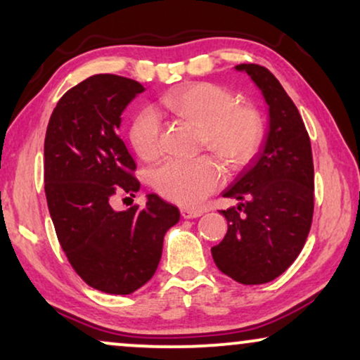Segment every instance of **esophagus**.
Listing matches in <instances>:
<instances>
[{"label": "esophagus", "instance_id": "1", "mask_svg": "<svg viewBox=\"0 0 360 360\" xmlns=\"http://www.w3.org/2000/svg\"><path fill=\"white\" fill-rule=\"evenodd\" d=\"M203 213L198 210H191V208H181V216H184L185 219H191V218H198Z\"/></svg>", "mask_w": 360, "mask_h": 360}]
</instances>
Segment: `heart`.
I'll return each mask as SVG.
<instances>
[{
    "label": "heart",
    "instance_id": "1",
    "mask_svg": "<svg viewBox=\"0 0 360 360\" xmlns=\"http://www.w3.org/2000/svg\"><path fill=\"white\" fill-rule=\"evenodd\" d=\"M167 110L201 129V142L228 167H240L255 154L264 124L259 111L238 105V98L214 83H190L162 100ZM132 149L144 160L160 154V121L154 110H142L129 129ZM223 180L219 165L210 157L170 159L154 172L162 195L185 206H196Z\"/></svg>",
    "mask_w": 360,
    "mask_h": 360
}]
</instances>
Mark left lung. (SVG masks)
Here are the masks:
<instances>
[{"label":"left lung","mask_w":360,"mask_h":360,"mask_svg":"<svg viewBox=\"0 0 360 360\" xmlns=\"http://www.w3.org/2000/svg\"><path fill=\"white\" fill-rule=\"evenodd\" d=\"M262 93L269 111L259 152L240 172L224 198L239 205L223 210L228 233L211 255L221 272L243 285L267 283L302 252L311 228L314 169L311 144L297 106L265 67L240 63Z\"/></svg>","instance_id":"left-lung-1"}]
</instances>
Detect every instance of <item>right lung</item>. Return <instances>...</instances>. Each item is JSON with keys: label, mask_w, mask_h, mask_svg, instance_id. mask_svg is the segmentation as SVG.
I'll return each instance as SVG.
<instances>
[{"label": "right lung", "mask_w": 360, "mask_h": 360, "mask_svg": "<svg viewBox=\"0 0 360 360\" xmlns=\"http://www.w3.org/2000/svg\"><path fill=\"white\" fill-rule=\"evenodd\" d=\"M144 86L126 77L93 75L58 100L44 141V184L58 243L75 272L100 292L129 295L149 282L164 236L180 211L159 195L144 208L117 211V188L139 191L136 162L117 134L126 106Z\"/></svg>", "instance_id": "right-lung-1"}]
</instances>
